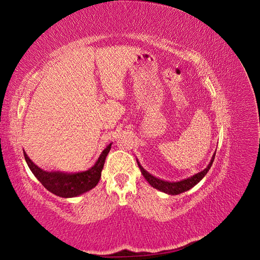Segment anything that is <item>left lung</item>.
Segmentation results:
<instances>
[{"label": "left lung", "mask_w": 260, "mask_h": 260, "mask_svg": "<svg viewBox=\"0 0 260 260\" xmlns=\"http://www.w3.org/2000/svg\"><path fill=\"white\" fill-rule=\"evenodd\" d=\"M215 155H216V152L215 154L212 155L211 159H210V162L208 164V166L204 169L203 171L199 172V174H196L190 178L187 179H184V180H181V181H178V182H168V181H165V180H160L158 178H156L154 176H152L151 174H148V172L141 166L140 162L138 161V165H139V168L141 170V172H142L143 177L146 179L147 182L151 184L153 187L157 188V190H159L164 193H167V194H170V195H178L180 193H183L185 191H188L190 188H192L194 185L198 184L200 181L206 176L207 172L209 171L210 167L212 162H214V159H215Z\"/></svg>", "instance_id": "left-lung-1"}]
</instances>
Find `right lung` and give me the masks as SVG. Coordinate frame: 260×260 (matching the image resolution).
Wrapping results in <instances>:
<instances>
[{
    "mask_svg": "<svg viewBox=\"0 0 260 260\" xmlns=\"http://www.w3.org/2000/svg\"><path fill=\"white\" fill-rule=\"evenodd\" d=\"M111 147L112 143L106 146V148L100 155L96 162L90 169L81 172H75V174H68V172L61 171H45L35 165L25 151H23V156H25L30 170L32 171V174L40 181L46 190L59 196V198L68 199L76 198V196L88 192L96 186L101 179L106 156L111 151Z\"/></svg>",
    "mask_w": 260,
    "mask_h": 260,
    "instance_id": "obj_1",
    "label": "right lung"
}]
</instances>
